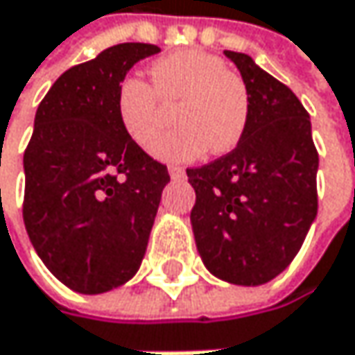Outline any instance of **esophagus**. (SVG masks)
Listing matches in <instances>:
<instances>
[{
  "label": "esophagus",
  "mask_w": 355,
  "mask_h": 355,
  "mask_svg": "<svg viewBox=\"0 0 355 355\" xmlns=\"http://www.w3.org/2000/svg\"><path fill=\"white\" fill-rule=\"evenodd\" d=\"M167 171H169L171 180H184V178H186V169L180 167V165H169Z\"/></svg>",
  "instance_id": "esophagus-1"
}]
</instances>
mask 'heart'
<instances>
[{
  "label": "heart",
  "mask_w": 355,
  "mask_h": 355,
  "mask_svg": "<svg viewBox=\"0 0 355 355\" xmlns=\"http://www.w3.org/2000/svg\"><path fill=\"white\" fill-rule=\"evenodd\" d=\"M149 75L153 86L124 77L116 94L118 120L137 145L149 147L162 125V105L178 101L172 119L178 126L151 146L153 155L190 161L206 149L223 155L237 147L249 120V92L223 59L194 49L178 51L157 59Z\"/></svg>",
  "instance_id": "1"
}]
</instances>
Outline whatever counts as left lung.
<instances>
[{"label": "left lung", "instance_id": "obj_1", "mask_svg": "<svg viewBox=\"0 0 355 355\" xmlns=\"http://www.w3.org/2000/svg\"><path fill=\"white\" fill-rule=\"evenodd\" d=\"M225 55L247 85L249 120L231 153L186 171L196 192L190 220L210 274L259 286L288 268L317 216L319 153L292 89L249 55Z\"/></svg>", "mask_w": 355, "mask_h": 355}]
</instances>
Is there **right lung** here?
<instances>
[{"label": "right lung", "mask_w": 355, "mask_h": 355, "mask_svg": "<svg viewBox=\"0 0 355 355\" xmlns=\"http://www.w3.org/2000/svg\"><path fill=\"white\" fill-rule=\"evenodd\" d=\"M161 49L122 42L71 67L40 102L24 151V225L65 286L102 294L128 282L145 257L167 167L116 114L120 81Z\"/></svg>", "instance_id": "obj_1"}]
</instances>
